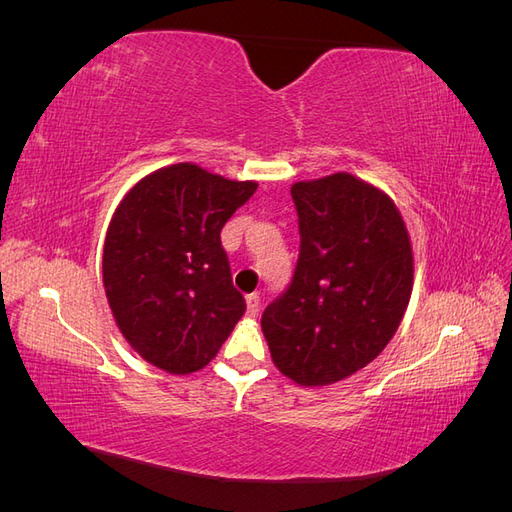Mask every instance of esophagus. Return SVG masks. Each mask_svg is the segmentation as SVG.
Here are the masks:
<instances>
[{
  "instance_id": "1",
  "label": "esophagus",
  "mask_w": 512,
  "mask_h": 512,
  "mask_svg": "<svg viewBox=\"0 0 512 512\" xmlns=\"http://www.w3.org/2000/svg\"><path fill=\"white\" fill-rule=\"evenodd\" d=\"M245 303H247V316H256V314H258V307H260V297H258V292L247 294V297H245Z\"/></svg>"
}]
</instances>
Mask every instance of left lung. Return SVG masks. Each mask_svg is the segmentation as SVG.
I'll list each match as a JSON object with an SVG mask.
<instances>
[{
  "label": "left lung",
  "mask_w": 512,
  "mask_h": 512,
  "mask_svg": "<svg viewBox=\"0 0 512 512\" xmlns=\"http://www.w3.org/2000/svg\"><path fill=\"white\" fill-rule=\"evenodd\" d=\"M290 194L299 260L260 324L284 376L324 386L391 342L412 294V247L393 200L348 173L299 181Z\"/></svg>",
  "instance_id": "left-lung-1"
}]
</instances>
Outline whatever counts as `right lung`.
Wrapping results in <instances>:
<instances>
[{
	"label": "right lung",
	"mask_w": 512,
	"mask_h": 512,
	"mask_svg": "<svg viewBox=\"0 0 512 512\" xmlns=\"http://www.w3.org/2000/svg\"><path fill=\"white\" fill-rule=\"evenodd\" d=\"M256 188L183 162L121 200L106 232L104 288L123 337L151 365L203 369L245 314L220 232Z\"/></svg>",
	"instance_id": "add662e5"
}]
</instances>
